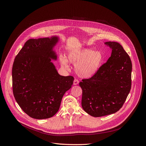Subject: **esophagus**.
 <instances>
[{"instance_id": "esophagus-1", "label": "esophagus", "mask_w": 146, "mask_h": 146, "mask_svg": "<svg viewBox=\"0 0 146 146\" xmlns=\"http://www.w3.org/2000/svg\"><path fill=\"white\" fill-rule=\"evenodd\" d=\"M79 83V80H78V79H75L74 80V82H73V85H78Z\"/></svg>"}]
</instances>
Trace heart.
Segmentation results:
<instances>
[{
    "mask_svg": "<svg viewBox=\"0 0 146 146\" xmlns=\"http://www.w3.org/2000/svg\"><path fill=\"white\" fill-rule=\"evenodd\" d=\"M104 61L103 54L99 50L90 48H82L71 50L67 57L61 55L60 62L65 70L70 69L68 61L75 64L74 69L77 74L83 78H90L99 70Z\"/></svg>",
    "mask_w": 146,
    "mask_h": 146,
    "instance_id": "heart-1",
    "label": "heart"
}]
</instances>
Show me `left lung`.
<instances>
[{
	"mask_svg": "<svg viewBox=\"0 0 146 146\" xmlns=\"http://www.w3.org/2000/svg\"><path fill=\"white\" fill-rule=\"evenodd\" d=\"M111 57L90 79L79 83L82 106L90 115L100 117L117 112L124 104L131 87L132 63L117 42H106Z\"/></svg>",
	"mask_w": 146,
	"mask_h": 146,
	"instance_id": "obj_1",
	"label": "left lung"
}]
</instances>
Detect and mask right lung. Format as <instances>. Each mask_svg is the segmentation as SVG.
Instances as JSON below:
<instances>
[{
	"label": "right lung",
	"instance_id": "right-lung-1",
	"mask_svg": "<svg viewBox=\"0 0 146 146\" xmlns=\"http://www.w3.org/2000/svg\"><path fill=\"white\" fill-rule=\"evenodd\" d=\"M58 36L29 39L14 60L12 88L15 100L31 118L42 119L58 112L62 98L73 83V76L58 74L51 60Z\"/></svg>",
	"mask_w": 146,
	"mask_h": 146
}]
</instances>
